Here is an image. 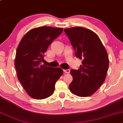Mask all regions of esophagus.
Here are the masks:
<instances>
[{
  "instance_id": "1",
  "label": "esophagus",
  "mask_w": 123,
  "mask_h": 123,
  "mask_svg": "<svg viewBox=\"0 0 123 123\" xmlns=\"http://www.w3.org/2000/svg\"><path fill=\"white\" fill-rule=\"evenodd\" d=\"M64 71L65 72L66 74H68V73H69V72H70V70H69V69H64Z\"/></svg>"
}]
</instances>
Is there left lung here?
Here are the masks:
<instances>
[{
  "instance_id": "8db88e82",
  "label": "left lung",
  "mask_w": 123,
  "mask_h": 123,
  "mask_svg": "<svg viewBox=\"0 0 123 123\" xmlns=\"http://www.w3.org/2000/svg\"><path fill=\"white\" fill-rule=\"evenodd\" d=\"M64 31L76 57L82 60L78 69L71 70L73 80L69 85V90L77 96H90L105 81L109 65L108 54L100 39L92 31L74 27Z\"/></svg>"
}]
</instances>
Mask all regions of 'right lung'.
<instances>
[{
  "label": "right lung",
  "mask_w": 123,
  "mask_h": 123,
  "mask_svg": "<svg viewBox=\"0 0 123 123\" xmlns=\"http://www.w3.org/2000/svg\"><path fill=\"white\" fill-rule=\"evenodd\" d=\"M63 28L42 26L28 31L16 50L15 67L18 78L29 96L37 99L52 95L57 80L63 74L61 68L42 65L45 53L59 37Z\"/></svg>",
  "instance_id": "1"
}]
</instances>
